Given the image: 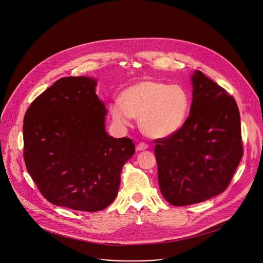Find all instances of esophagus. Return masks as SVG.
Listing matches in <instances>:
<instances>
[{
  "label": "esophagus",
  "mask_w": 263,
  "mask_h": 263,
  "mask_svg": "<svg viewBox=\"0 0 263 263\" xmlns=\"http://www.w3.org/2000/svg\"><path fill=\"white\" fill-rule=\"evenodd\" d=\"M147 147H148V145L145 142H139L136 146V149L137 151H143V149H146Z\"/></svg>",
  "instance_id": "34e87169"
}]
</instances>
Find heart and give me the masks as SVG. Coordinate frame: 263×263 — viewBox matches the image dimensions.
I'll list each match as a JSON object with an SVG mask.
<instances>
[{
  "instance_id": "obj_1",
  "label": "heart",
  "mask_w": 263,
  "mask_h": 263,
  "mask_svg": "<svg viewBox=\"0 0 263 263\" xmlns=\"http://www.w3.org/2000/svg\"><path fill=\"white\" fill-rule=\"evenodd\" d=\"M190 110V97L177 84L145 80L128 87L121 103L110 105V114L122 126L138 119L141 131L152 138H164L181 129Z\"/></svg>"
}]
</instances>
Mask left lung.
<instances>
[{"instance_id":"8db88e82","label":"left lung","mask_w":263,"mask_h":263,"mask_svg":"<svg viewBox=\"0 0 263 263\" xmlns=\"http://www.w3.org/2000/svg\"><path fill=\"white\" fill-rule=\"evenodd\" d=\"M192 82L189 118L179 131L155 140L160 191L174 206L197 204L226 191L243 155L234 98L200 70Z\"/></svg>"}]
</instances>
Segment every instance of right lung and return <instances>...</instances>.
<instances>
[{
    "mask_svg": "<svg viewBox=\"0 0 263 263\" xmlns=\"http://www.w3.org/2000/svg\"><path fill=\"white\" fill-rule=\"evenodd\" d=\"M89 77H64L37 97L23 126L26 167L52 204L95 212L115 201L135 145L106 133L107 110Z\"/></svg>",
    "mask_w": 263,
    "mask_h": 263,
    "instance_id": "1",
    "label": "right lung"
}]
</instances>
